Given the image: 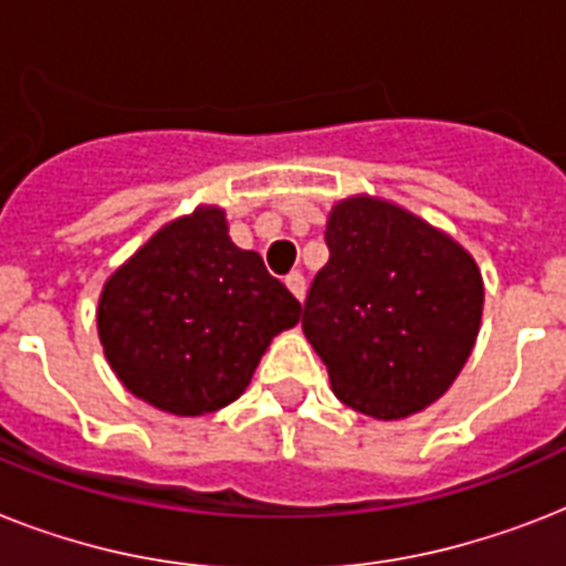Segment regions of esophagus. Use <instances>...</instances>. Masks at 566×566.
<instances>
[{
	"instance_id": "esophagus-1",
	"label": "esophagus",
	"mask_w": 566,
	"mask_h": 566,
	"mask_svg": "<svg viewBox=\"0 0 566 566\" xmlns=\"http://www.w3.org/2000/svg\"><path fill=\"white\" fill-rule=\"evenodd\" d=\"M284 284H287V291L296 296V300H305V275L302 273H291L287 279H284Z\"/></svg>"
}]
</instances>
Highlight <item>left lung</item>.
<instances>
[{
    "label": "left lung",
    "mask_w": 566,
    "mask_h": 566,
    "mask_svg": "<svg viewBox=\"0 0 566 566\" xmlns=\"http://www.w3.org/2000/svg\"><path fill=\"white\" fill-rule=\"evenodd\" d=\"M326 247L302 332L337 399L376 420L422 411L473 353L484 302L479 266L443 231L370 196L337 205Z\"/></svg>",
    "instance_id": "1"
}]
</instances>
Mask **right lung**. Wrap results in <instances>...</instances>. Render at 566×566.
Here are the masks:
<instances>
[{
	"label": "right lung",
	"mask_w": 566,
	"mask_h": 566,
	"mask_svg": "<svg viewBox=\"0 0 566 566\" xmlns=\"http://www.w3.org/2000/svg\"><path fill=\"white\" fill-rule=\"evenodd\" d=\"M302 305L238 249L220 208L164 226L111 275L99 300V340L111 370L161 411L199 417L247 390L279 332Z\"/></svg>",
	"instance_id": "add662e5"
}]
</instances>
